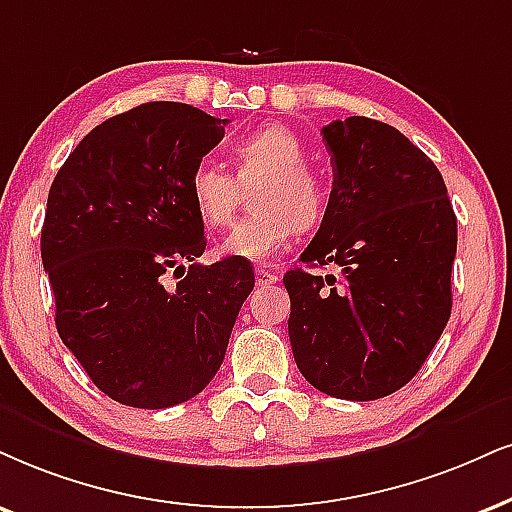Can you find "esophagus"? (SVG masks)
<instances>
[{"instance_id": "obj_1", "label": "esophagus", "mask_w": 512, "mask_h": 512, "mask_svg": "<svg viewBox=\"0 0 512 512\" xmlns=\"http://www.w3.org/2000/svg\"><path fill=\"white\" fill-rule=\"evenodd\" d=\"M277 280H280V277H277V273H273V270L256 268V285L258 287H270V285H275Z\"/></svg>"}]
</instances>
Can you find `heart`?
<instances>
[{"instance_id":"1","label":"heart","mask_w":512,"mask_h":512,"mask_svg":"<svg viewBox=\"0 0 512 512\" xmlns=\"http://www.w3.org/2000/svg\"><path fill=\"white\" fill-rule=\"evenodd\" d=\"M235 175L204 161L189 175V199L197 216L223 227L235 216L242 187H254L251 216L232 227L220 244L227 256L266 263L289 242L296 227L318 225L327 208L325 182L306 166V147L287 125L268 123L230 147Z\"/></svg>"}]
</instances>
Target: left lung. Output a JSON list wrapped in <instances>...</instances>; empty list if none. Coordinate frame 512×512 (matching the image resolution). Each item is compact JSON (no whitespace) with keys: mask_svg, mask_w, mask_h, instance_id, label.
Returning a JSON list of instances; mask_svg holds the SVG:
<instances>
[{"mask_svg":"<svg viewBox=\"0 0 512 512\" xmlns=\"http://www.w3.org/2000/svg\"><path fill=\"white\" fill-rule=\"evenodd\" d=\"M332 192L289 270V342L301 375L334 399L375 401L418 375L451 318L458 223L430 156L387 123L323 128Z\"/></svg>","mask_w":512,"mask_h":512,"instance_id":"8db88e82","label":"left lung"}]
</instances>
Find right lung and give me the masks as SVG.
<instances>
[{
	"mask_svg": "<svg viewBox=\"0 0 512 512\" xmlns=\"http://www.w3.org/2000/svg\"><path fill=\"white\" fill-rule=\"evenodd\" d=\"M225 125L180 102L135 106L87 132L49 189L40 249L56 330L123 406L170 408L197 396L254 289L244 258L197 263L206 235L189 175Z\"/></svg>",
	"mask_w": 512,
	"mask_h": 512,
	"instance_id": "right-lung-1",
	"label": "right lung"
}]
</instances>
